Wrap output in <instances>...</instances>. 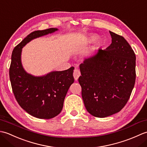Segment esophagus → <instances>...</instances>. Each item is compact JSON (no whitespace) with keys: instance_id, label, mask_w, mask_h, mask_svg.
<instances>
[{"instance_id":"1","label":"esophagus","mask_w":147,"mask_h":147,"mask_svg":"<svg viewBox=\"0 0 147 147\" xmlns=\"http://www.w3.org/2000/svg\"><path fill=\"white\" fill-rule=\"evenodd\" d=\"M81 75V73L79 69H75L74 70V73H73V76L74 78V80H78V78Z\"/></svg>"}]
</instances>
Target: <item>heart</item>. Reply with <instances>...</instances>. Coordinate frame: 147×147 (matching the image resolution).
I'll return each mask as SVG.
<instances>
[{"mask_svg": "<svg viewBox=\"0 0 147 147\" xmlns=\"http://www.w3.org/2000/svg\"><path fill=\"white\" fill-rule=\"evenodd\" d=\"M98 37L96 35H90L88 38V42H92L95 41L96 40H97Z\"/></svg>", "mask_w": 147, "mask_h": 147, "instance_id": "obj_1", "label": "heart"}]
</instances>
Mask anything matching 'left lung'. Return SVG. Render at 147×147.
<instances>
[{
	"mask_svg": "<svg viewBox=\"0 0 147 147\" xmlns=\"http://www.w3.org/2000/svg\"><path fill=\"white\" fill-rule=\"evenodd\" d=\"M112 43L80 65L78 82L85 108L96 117L119 112L130 97L136 80V56L124 37L109 32Z\"/></svg>",
	"mask_w": 147,
	"mask_h": 147,
	"instance_id": "left-lung-1",
	"label": "left lung"
}]
</instances>
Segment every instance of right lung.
I'll return each instance as SVG.
<instances>
[{
	"instance_id": "right-lung-1",
	"label": "right lung",
	"mask_w": 147,
	"mask_h": 147,
	"mask_svg": "<svg viewBox=\"0 0 147 147\" xmlns=\"http://www.w3.org/2000/svg\"><path fill=\"white\" fill-rule=\"evenodd\" d=\"M57 30L52 28L35 31L16 46L12 53L9 77L15 98L22 109L39 119H49L60 114L65 96L74 82V68L51 71L40 76L32 75L28 73L22 65V49L32 40Z\"/></svg>"
}]
</instances>
